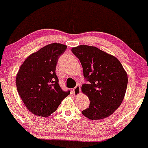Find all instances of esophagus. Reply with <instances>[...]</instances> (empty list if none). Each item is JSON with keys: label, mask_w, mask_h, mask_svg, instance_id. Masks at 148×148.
Wrapping results in <instances>:
<instances>
[{"label": "esophagus", "mask_w": 148, "mask_h": 148, "mask_svg": "<svg viewBox=\"0 0 148 148\" xmlns=\"http://www.w3.org/2000/svg\"><path fill=\"white\" fill-rule=\"evenodd\" d=\"M81 92V88L79 85H77L73 90V94H74L75 96H77Z\"/></svg>", "instance_id": "34e87169"}]
</instances>
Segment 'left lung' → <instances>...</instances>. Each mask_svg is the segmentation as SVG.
Instances as JSON below:
<instances>
[{
    "label": "left lung",
    "instance_id": "8db88e82",
    "mask_svg": "<svg viewBox=\"0 0 148 148\" xmlns=\"http://www.w3.org/2000/svg\"><path fill=\"white\" fill-rule=\"evenodd\" d=\"M71 51L80 60L88 84L82 92L90 99V106L82 114L91 120L108 117L119 108L127 90L128 78L120 61L94 46L80 45Z\"/></svg>",
    "mask_w": 148,
    "mask_h": 148
}]
</instances>
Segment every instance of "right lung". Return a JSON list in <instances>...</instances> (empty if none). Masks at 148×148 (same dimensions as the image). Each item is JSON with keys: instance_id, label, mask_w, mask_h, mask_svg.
Wrapping results in <instances>:
<instances>
[{"instance_id": "right-lung-1", "label": "right lung", "mask_w": 148, "mask_h": 148, "mask_svg": "<svg viewBox=\"0 0 148 148\" xmlns=\"http://www.w3.org/2000/svg\"><path fill=\"white\" fill-rule=\"evenodd\" d=\"M61 44H50L25 60L16 77L19 95L33 114L48 116L55 111L70 91H63L58 84L56 66L66 49Z\"/></svg>"}]
</instances>
